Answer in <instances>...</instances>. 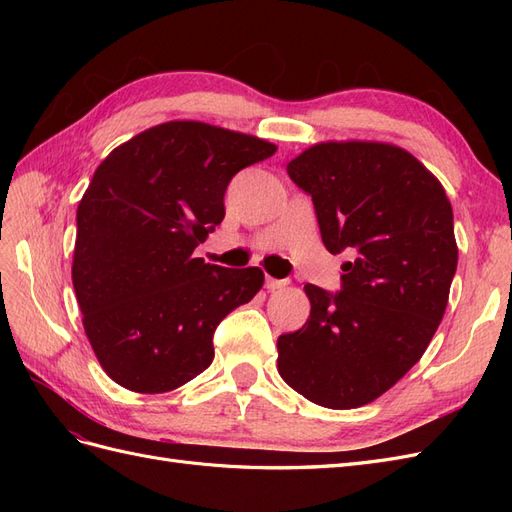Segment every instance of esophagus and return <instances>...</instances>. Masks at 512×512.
<instances>
[{
	"label": "esophagus",
	"instance_id": "esophagus-1",
	"mask_svg": "<svg viewBox=\"0 0 512 512\" xmlns=\"http://www.w3.org/2000/svg\"><path fill=\"white\" fill-rule=\"evenodd\" d=\"M265 288H267L269 292H277V290H282V288H286V282H284V280H273V277H267V282H265Z\"/></svg>",
	"mask_w": 512,
	"mask_h": 512
}]
</instances>
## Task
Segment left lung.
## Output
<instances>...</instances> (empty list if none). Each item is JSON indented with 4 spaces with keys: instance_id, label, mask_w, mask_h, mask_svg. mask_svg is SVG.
I'll return each mask as SVG.
<instances>
[{
    "instance_id": "left-lung-1",
    "label": "left lung",
    "mask_w": 512,
    "mask_h": 512,
    "mask_svg": "<svg viewBox=\"0 0 512 512\" xmlns=\"http://www.w3.org/2000/svg\"><path fill=\"white\" fill-rule=\"evenodd\" d=\"M286 170L314 200L324 247L354 260L342 292L305 284L312 312L277 339V371L318 406L359 408L406 376L442 322L457 271L451 200L391 143H318Z\"/></svg>"
}]
</instances>
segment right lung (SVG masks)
<instances>
[{"instance_id":"add662e5","label":"right lung","mask_w":512,"mask_h":512,"mask_svg":"<svg viewBox=\"0 0 512 512\" xmlns=\"http://www.w3.org/2000/svg\"><path fill=\"white\" fill-rule=\"evenodd\" d=\"M258 136L166 121L113 149L76 209L72 284L106 376L168 393L213 361L215 327L252 301L265 273L194 258L224 220L241 168L273 156Z\"/></svg>"}]
</instances>
